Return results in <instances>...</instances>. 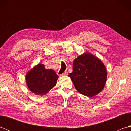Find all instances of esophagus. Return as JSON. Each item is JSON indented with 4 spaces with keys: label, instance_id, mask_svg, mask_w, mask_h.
I'll list each match as a JSON object with an SVG mask.
<instances>
[{
    "label": "esophagus",
    "instance_id": "obj_1",
    "mask_svg": "<svg viewBox=\"0 0 131 131\" xmlns=\"http://www.w3.org/2000/svg\"><path fill=\"white\" fill-rule=\"evenodd\" d=\"M68 74V71H65V72H64V73H62V75H67Z\"/></svg>",
    "mask_w": 131,
    "mask_h": 131
}]
</instances>
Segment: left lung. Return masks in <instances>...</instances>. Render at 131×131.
Wrapping results in <instances>:
<instances>
[{
    "mask_svg": "<svg viewBox=\"0 0 131 131\" xmlns=\"http://www.w3.org/2000/svg\"><path fill=\"white\" fill-rule=\"evenodd\" d=\"M73 67V72L68 76L80 93L93 97L102 90L107 73L104 63L98 58L85 53L75 59Z\"/></svg>",
    "mask_w": 131,
    "mask_h": 131,
    "instance_id": "left-lung-1",
    "label": "left lung"
}]
</instances>
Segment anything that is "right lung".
I'll return each mask as SVG.
<instances>
[{"label": "right lung", "mask_w": 131, "mask_h": 131, "mask_svg": "<svg viewBox=\"0 0 131 131\" xmlns=\"http://www.w3.org/2000/svg\"><path fill=\"white\" fill-rule=\"evenodd\" d=\"M58 76L52 69H46L39 63L29 71L26 76L29 90L36 94L43 95L56 85Z\"/></svg>", "instance_id": "right-lung-1"}]
</instances>
